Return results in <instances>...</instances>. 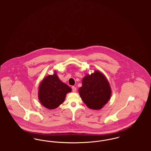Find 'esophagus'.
Returning a JSON list of instances; mask_svg holds the SVG:
<instances>
[{"mask_svg":"<svg viewBox=\"0 0 151 151\" xmlns=\"http://www.w3.org/2000/svg\"><path fill=\"white\" fill-rule=\"evenodd\" d=\"M72 90L73 92H75L76 91V88L75 86H72Z\"/></svg>","mask_w":151,"mask_h":151,"instance_id":"1","label":"esophagus"}]
</instances>
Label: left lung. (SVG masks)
I'll list each match as a JSON object with an SVG mask.
<instances>
[{
    "label": "left lung",
    "instance_id": "obj_1",
    "mask_svg": "<svg viewBox=\"0 0 151 151\" xmlns=\"http://www.w3.org/2000/svg\"><path fill=\"white\" fill-rule=\"evenodd\" d=\"M79 93L88 108L99 110L108 102L111 92L107 79L101 72L96 71L83 78Z\"/></svg>",
    "mask_w": 151,
    "mask_h": 151
}]
</instances>
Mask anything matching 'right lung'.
Returning a JSON list of instances; mask_svg holds the SVG:
<instances>
[{
    "label": "right lung",
    "instance_id": "obj_1",
    "mask_svg": "<svg viewBox=\"0 0 151 151\" xmlns=\"http://www.w3.org/2000/svg\"><path fill=\"white\" fill-rule=\"evenodd\" d=\"M71 91V88L62 83L55 73L43 79L41 83L38 97L45 108L54 109L65 101L66 94Z\"/></svg>",
    "mask_w": 151,
    "mask_h": 151
}]
</instances>
